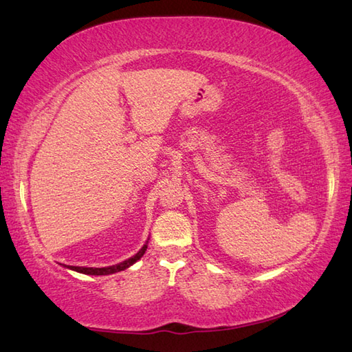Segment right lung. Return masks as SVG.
<instances>
[{
    "mask_svg": "<svg viewBox=\"0 0 352 352\" xmlns=\"http://www.w3.org/2000/svg\"><path fill=\"white\" fill-rule=\"evenodd\" d=\"M146 250V244H144V248L139 250L135 256L129 258L126 261H122V263L117 264V265H111V267H103V268H93V267H73V265H67L69 268L75 270L78 273H84V274H91V276H103V274H112V273H117V272H122V270L129 268L132 264H135L138 259H141L142 255Z\"/></svg>",
    "mask_w": 352,
    "mask_h": 352,
    "instance_id": "obj_1",
    "label": "right lung"
}]
</instances>
